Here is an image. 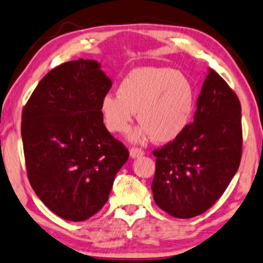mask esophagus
I'll return each mask as SVG.
<instances>
[{
  "instance_id": "34e87169",
  "label": "esophagus",
  "mask_w": 263,
  "mask_h": 263,
  "mask_svg": "<svg viewBox=\"0 0 263 263\" xmlns=\"http://www.w3.org/2000/svg\"><path fill=\"white\" fill-rule=\"evenodd\" d=\"M143 156V151L140 149V148H132L130 149V157L133 159H135V158H139Z\"/></svg>"
}]
</instances>
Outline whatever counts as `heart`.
Listing matches in <instances>:
<instances>
[{
    "instance_id": "b5f03b06",
    "label": "heart",
    "mask_w": 263,
    "mask_h": 263,
    "mask_svg": "<svg viewBox=\"0 0 263 263\" xmlns=\"http://www.w3.org/2000/svg\"><path fill=\"white\" fill-rule=\"evenodd\" d=\"M196 105L192 80L168 67L136 68L122 79L117 93L100 100L105 128L112 134L130 129L136 114L140 128L135 141L151 139L166 143L177 139L188 127Z\"/></svg>"
}]
</instances>
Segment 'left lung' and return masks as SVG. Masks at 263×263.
<instances>
[{
  "mask_svg": "<svg viewBox=\"0 0 263 263\" xmlns=\"http://www.w3.org/2000/svg\"><path fill=\"white\" fill-rule=\"evenodd\" d=\"M194 122L153 152V199L172 217L189 219L214 204L238 170L242 115L236 93L210 69L197 98Z\"/></svg>",
  "mask_w": 263,
  "mask_h": 263,
  "instance_id": "1",
  "label": "left lung"
}]
</instances>
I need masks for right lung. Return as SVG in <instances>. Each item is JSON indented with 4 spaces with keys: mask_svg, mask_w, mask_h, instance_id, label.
I'll return each mask as SVG.
<instances>
[{
    "mask_svg": "<svg viewBox=\"0 0 263 263\" xmlns=\"http://www.w3.org/2000/svg\"><path fill=\"white\" fill-rule=\"evenodd\" d=\"M111 85L97 61H70L42 79L23 110L28 179L42 202L64 220L95 215L129 158L100 114Z\"/></svg>",
    "mask_w": 263,
    "mask_h": 263,
    "instance_id": "obj_1",
    "label": "right lung"
}]
</instances>
